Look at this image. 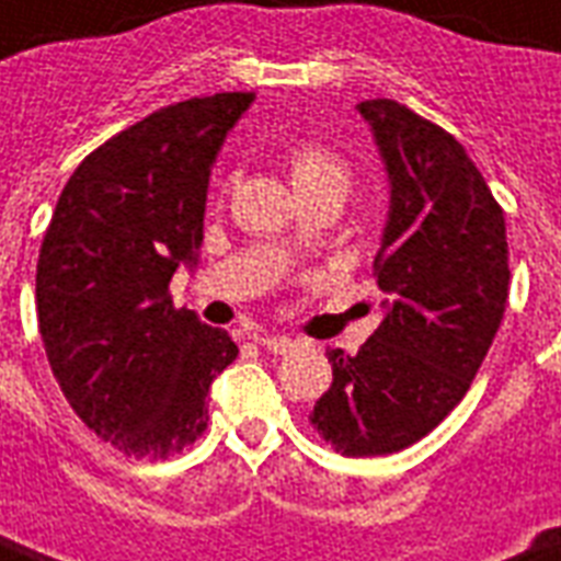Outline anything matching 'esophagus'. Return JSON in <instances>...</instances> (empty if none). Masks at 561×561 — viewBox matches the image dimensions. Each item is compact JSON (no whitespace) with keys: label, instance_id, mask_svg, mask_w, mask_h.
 Returning <instances> with one entry per match:
<instances>
[{"label":"esophagus","instance_id":"obj_1","mask_svg":"<svg viewBox=\"0 0 561 561\" xmlns=\"http://www.w3.org/2000/svg\"><path fill=\"white\" fill-rule=\"evenodd\" d=\"M259 344H262L264 350H271L273 356H285V353H290V350L297 347V341L288 335H262L259 337Z\"/></svg>","mask_w":561,"mask_h":561}]
</instances>
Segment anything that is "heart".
<instances>
[{"label": "heart", "mask_w": 561, "mask_h": 561, "mask_svg": "<svg viewBox=\"0 0 561 561\" xmlns=\"http://www.w3.org/2000/svg\"><path fill=\"white\" fill-rule=\"evenodd\" d=\"M288 173L297 196L329 194L344 203V196L353 185V170L347 161L320 144H297L290 149Z\"/></svg>", "instance_id": "b5f03b06"}]
</instances>
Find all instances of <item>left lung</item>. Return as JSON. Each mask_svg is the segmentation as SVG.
<instances>
[{"label": "left lung", "instance_id": "1", "mask_svg": "<svg viewBox=\"0 0 561 561\" xmlns=\"http://www.w3.org/2000/svg\"><path fill=\"white\" fill-rule=\"evenodd\" d=\"M356 108L391 182L374 259L385 318L356 356L327 350L332 385L309 421L341 456H388L468 394L506 311L508 243L503 208L450 131L394 100Z\"/></svg>", "mask_w": 561, "mask_h": 561}]
</instances>
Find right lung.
<instances>
[{"mask_svg": "<svg viewBox=\"0 0 561 561\" xmlns=\"http://www.w3.org/2000/svg\"><path fill=\"white\" fill-rule=\"evenodd\" d=\"M255 93L152 111L84 158L37 259V327L67 403L102 442L167 459L205 433L208 388L238 358L226 329L176 309L194 267L208 176Z\"/></svg>", "mask_w": 561, "mask_h": 561, "instance_id": "1", "label": "right lung"}]
</instances>
